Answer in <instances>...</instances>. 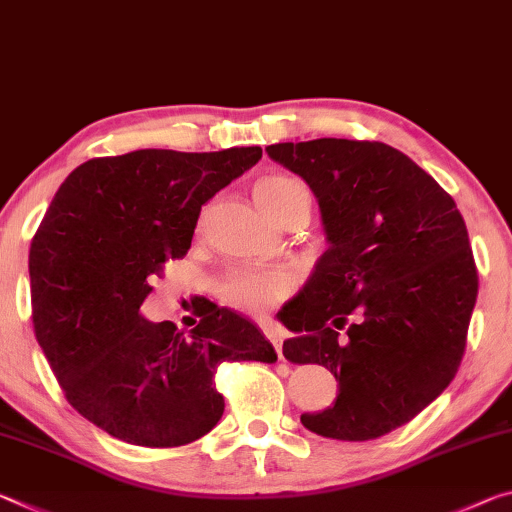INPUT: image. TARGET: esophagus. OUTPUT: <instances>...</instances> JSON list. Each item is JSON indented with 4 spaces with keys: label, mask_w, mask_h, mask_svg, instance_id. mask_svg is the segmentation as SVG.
Segmentation results:
<instances>
[{
    "label": "esophagus",
    "mask_w": 512,
    "mask_h": 512,
    "mask_svg": "<svg viewBox=\"0 0 512 512\" xmlns=\"http://www.w3.org/2000/svg\"><path fill=\"white\" fill-rule=\"evenodd\" d=\"M263 333L267 335V340H270L272 345H274V349H276V354H279V358H283V335H281V331H276L274 326H265Z\"/></svg>",
    "instance_id": "obj_1"
}]
</instances>
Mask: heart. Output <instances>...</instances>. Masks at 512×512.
<instances>
[{
    "mask_svg": "<svg viewBox=\"0 0 512 512\" xmlns=\"http://www.w3.org/2000/svg\"><path fill=\"white\" fill-rule=\"evenodd\" d=\"M256 201L267 215L281 222L297 206H308V192L304 183L286 177V174H270L254 186ZM222 297L231 308L247 315H265L276 304H281L290 292V281L276 272L233 270L222 279Z\"/></svg>",
    "mask_w": 512,
    "mask_h": 512,
    "instance_id": "1",
    "label": "heart"
}]
</instances>
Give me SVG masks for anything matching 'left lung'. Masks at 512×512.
I'll list each match as a JSON object with an SVG mask.
<instances>
[{
	"label": "left lung",
	"mask_w": 512,
	"mask_h": 512,
	"mask_svg": "<svg viewBox=\"0 0 512 512\" xmlns=\"http://www.w3.org/2000/svg\"><path fill=\"white\" fill-rule=\"evenodd\" d=\"M265 152L311 186L329 240L279 313L297 333L283 356L324 365L338 381L333 406L301 424L333 440L381 438L440 397L463 360L479 295L463 215L383 142L320 138Z\"/></svg>",
	"instance_id": "left-lung-1"
}]
</instances>
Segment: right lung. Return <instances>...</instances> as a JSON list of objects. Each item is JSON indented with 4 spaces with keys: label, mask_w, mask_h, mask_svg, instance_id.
<instances>
[{
    "label": "right lung",
    "mask_w": 512,
    "mask_h": 512,
    "mask_svg": "<svg viewBox=\"0 0 512 512\" xmlns=\"http://www.w3.org/2000/svg\"><path fill=\"white\" fill-rule=\"evenodd\" d=\"M261 156L231 147L90 158L49 204L29 249L33 331L65 399L113 438L199 440L224 413L217 365L276 360L254 322L208 299H192L199 322L188 333L140 315L149 281L188 254L201 206Z\"/></svg>",
    "instance_id": "obj_1"
}]
</instances>
